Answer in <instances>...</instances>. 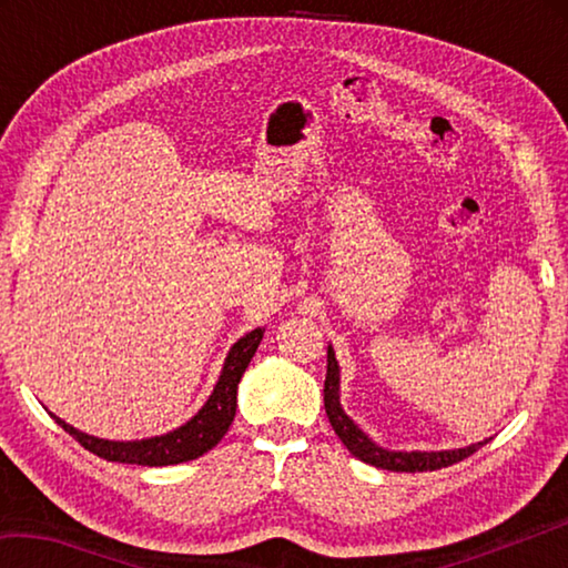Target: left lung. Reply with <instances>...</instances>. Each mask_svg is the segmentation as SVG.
<instances>
[{
  "label": "left lung",
  "instance_id": "left-lung-1",
  "mask_svg": "<svg viewBox=\"0 0 568 568\" xmlns=\"http://www.w3.org/2000/svg\"><path fill=\"white\" fill-rule=\"evenodd\" d=\"M323 400H325V413H328V420L335 434L343 440V446L351 450L355 458H361L363 464H371L376 468L386 470H406V474H416V470H436L454 466L458 460L468 458L470 454L488 444L486 440H478V444H470L464 448H450V450H390L376 444L365 430L355 423L348 413L341 406V365L335 361L333 345H328V373H325V388H323Z\"/></svg>",
  "mask_w": 568,
  "mask_h": 568
}]
</instances>
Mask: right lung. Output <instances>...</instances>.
Masks as SVG:
<instances>
[{
  "instance_id": "add662e5",
  "label": "right lung",
  "mask_w": 568,
  "mask_h": 568,
  "mask_svg": "<svg viewBox=\"0 0 568 568\" xmlns=\"http://www.w3.org/2000/svg\"><path fill=\"white\" fill-rule=\"evenodd\" d=\"M263 333L265 328H255L245 333L237 343H233V348L225 355L223 371H220V378L213 393L207 396L205 406L190 420L182 423V426L168 430V434L134 440H110L82 434V430H77L60 416H54V413L52 418L57 420V426H62L74 440H80L90 454L104 460L138 466H175L192 458H200L207 454L210 448L217 446L220 438L227 434L237 408V383L243 378L250 361H253L257 345L263 341Z\"/></svg>"
}]
</instances>
